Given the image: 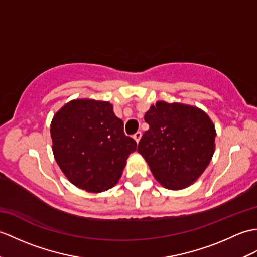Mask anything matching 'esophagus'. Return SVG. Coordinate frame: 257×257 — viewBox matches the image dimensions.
<instances>
[{
  "label": "esophagus",
  "mask_w": 257,
  "mask_h": 257,
  "mask_svg": "<svg viewBox=\"0 0 257 257\" xmlns=\"http://www.w3.org/2000/svg\"><path fill=\"white\" fill-rule=\"evenodd\" d=\"M141 136H142V134L140 133V131H138V133H136V134L134 135V139L136 140L137 143H139V141H140V139H141Z\"/></svg>",
  "instance_id": "esophagus-1"
}]
</instances>
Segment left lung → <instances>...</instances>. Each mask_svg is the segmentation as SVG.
I'll return each instance as SVG.
<instances>
[{"label":"left lung","instance_id":"obj_1","mask_svg":"<svg viewBox=\"0 0 257 257\" xmlns=\"http://www.w3.org/2000/svg\"><path fill=\"white\" fill-rule=\"evenodd\" d=\"M145 121L138 152L163 187H188L204 173L214 153L216 129L204 110L181 103L157 101Z\"/></svg>","mask_w":257,"mask_h":257}]
</instances>
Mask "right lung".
Masks as SVG:
<instances>
[{"instance_id": "add662e5", "label": "right lung", "mask_w": 257, "mask_h": 257, "mask_svg": "<svg viewBox=\"0 0 257 257\" xmlns=\"http://www.w3.org/2000/svg\"><path fill=\"white\" fill-rule=\"evenodd\" d=\"M50 134L59 168L76 187L91 193L114 187L137 149L109 101H69L53 116Z\"/></svg>"}]
</instances>
